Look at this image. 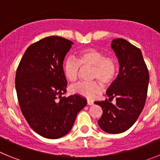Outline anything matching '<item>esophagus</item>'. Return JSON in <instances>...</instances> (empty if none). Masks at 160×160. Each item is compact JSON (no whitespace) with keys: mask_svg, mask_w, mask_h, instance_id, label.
<instances>
[{"mask_svg":"<svg viewBox=\"0 0 160 160\" xmlns=\"http://www.w3.org/2000/svg\"><path fill=\"white\" fill-rule=\"evenodd\" d=\"M87 105L88 106L94 105V102L91 101V100H87Z\"/></svg>","mask_w":160,"mask_h":160,"instance_id":"1","label":"esophagus"}]
</instances>
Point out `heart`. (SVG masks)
I'll return each instance as SVG.
<instances>
[{
  "instance_id": "1",
  "label": "heart",
  "mask_w": 160,
  "mask_h": 160,
  "mask_svg": "<svg viewBox=\"0 0 160 160\" xmlns=\"http://www.w3.org/2000/svg\"><path fill=\"white\" fill-rule=\"evenodd\" d=\"M86 66H91L90 78L98 81L80 82L72 85L70 90L72 94L93 99L102 91L101 82L105 86L114 82L118 73V64L111 55H105L96 48L87 47L78 51L74 58L69 57L63 62V74L68 81L75 82L78 78L80 67Z\"/></svg>"
}]
</instances>
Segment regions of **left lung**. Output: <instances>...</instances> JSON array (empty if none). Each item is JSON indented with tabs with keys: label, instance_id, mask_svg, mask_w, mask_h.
I'll list each match as a JSON object with an SVG mask.
<instances>
[{
	"label": "left lung",
	"instance_id": "1",
	"mask_svg": "<svg viewBox=\"0 0 160 160\" xmlns=\"http://www.w3.org/2000/svg\"><path fill=\"white\" fill-rule=\"evenodd\" d=\"M111 48L119 63V73L107 89L109 99L94 102L102 109L98 123L102 131L119 134L138 119L146 102L149 73L141 50L125 39L113 40ZM115 98L117 103L110 102Z\"/></svg>",
	"mask_w": 160,
	"mask_h": 160
}]
</instances>
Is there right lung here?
Returning <instances> with one entry per match:
<instances>
[{"label":"right lung","instance_id":"1","mask_svg":"<svg viewBox=\"0 0 160 160\" xmlns=\"http://www.w3.org/2000/svg\"><path fill=\"white\" fill-rule=\"evenodd\" d=\"M71 45V41L61 37L43 38L27 48L17 69L21 111L30 128L45 138L66 135L87 105V100L78 94L62 97L67 86L63 60Z\"/></svg>","mask_w":160,"mask_h":160}]
</instances>
